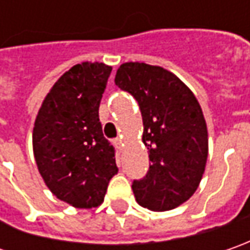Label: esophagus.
<instances>
[{"label":"esophagus","instance_id":"esophagus-1","mask_svg":"<svg viewBox=\"0 0 250 250\" xmlns=\"http://www.w3.org/2000/svg\"><path fill=\"white\" fill-rule=\"evenodd\" d=\"M112 143H114V146H115L117 149H122V146H124V143H122V140L118 139V138H117V139L112 140Z\"/></svg>","mask_w":250,"mask_h":250}]
</instances>
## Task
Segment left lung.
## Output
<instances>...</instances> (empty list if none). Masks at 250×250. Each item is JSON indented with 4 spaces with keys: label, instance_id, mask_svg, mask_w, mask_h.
<instances>
[{
    "label": "left lung",
    "instance_id": "8db88e82",
    "mask_svg": "<svg viewBox=\"0 0 250 250\" xmlns=\"http://www.w3.org/2000/svg\"><path fill=\"white\" fill-rule=\"evenodd\" d=\"M115 84L138 101L149 171L133 179L140 206L171 210L195 193L206 167L208 139L202 108L174 73L143 62L122 63Z\"/></svg>",
    "mask_w": 250,
    "mask_h": 250
}]
</instances>
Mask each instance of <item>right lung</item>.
I'll return each instance as SVG.
<instances>
[{"mask_svg":"<svg viewBox=\"0 0 250 250\" xmlns=\"http://www.w3.org/2000/svg\"><path fill=\"white\" fill-rule=\"evenodd\" d=\"M111 66L83 62L55 82L33 129L34 159L45 185L78 208L103 203L117 172L115 149L103 135L99 107Z\"/></svg>","mask_w":250,"mask_h":250,"instance_id":"obj_1","label":"right lung"}]
</instances>
